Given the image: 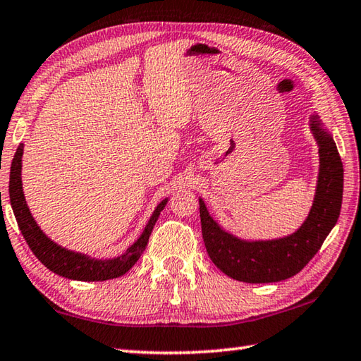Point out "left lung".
<instances>
[{
    "mask_svg": "<svg viewBox=\"0 0 361 361\" xmlns=\"http://www.w3.org/2000/svg\"><path fill=\"white\" fill-rule=\"evenodd\" d=\"M308 125L319 147V172L312 209L291 235L255 241L238 238L216 222L203 199H199L204 247L211 261L228 277L245 283H274L293 277L316 255L338 222L343 202V162L319 116H310Z\"/></svg>",
    "mask_w": 361,
    "mask_h": 361,
    "instance_id": "8db88e82",
    "label": "left lung"
}]
</instances>
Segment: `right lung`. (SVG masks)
<instances>
[{"label":"right lung","instance_id":"obj_1","mask_svg":"<svg viewBox=\"0 0 361 361\" xmlns=\"http://www.w3.org/2000/svg\"><path fill=\"white\" fill-rule=\"evenodd\" d=\"M23 144L18 145L16 157L12 159L9 178L11 207L13 214H16L21 235H23L27 245H30V249L32 250L34 255L37 257L40 263L44 264L47 269L61 275V277L80 281H104L122 277L123 274L128 272L145 250L154 224H157L161 211L164 209L169 199H164L157 208H154L153 214L150 216V221L145 225L142 235H140L136 241L122 253V255L108 259H98L86 255V253L68 250L66 247L51 241V239L40 230L37 222L34 221L30 208H27L23 185H21V157H23Z\"/></svg>","mask_w":361,"mask_h":361}]
</instances>
